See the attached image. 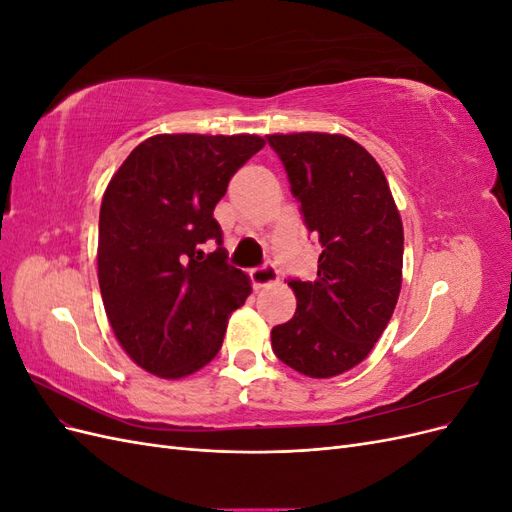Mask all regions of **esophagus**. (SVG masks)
<instances>
[{
    "label": "esophagus",
    "mask_w": 512,
    "mask_h": 512,
    "mask_svg": "<svg viewBox=\"0 0 512 512\" xmlns=\"http://www.w3.org/2000/svg\"><path fill=\"white\" fill-rule=\"evenodd\" d=\"M250 277H252L254 288H267L277 282V269L271 265V262H265V265L252 269Z\"/></svg>",
    "instance_id": "34e87169"
}]
</instances>
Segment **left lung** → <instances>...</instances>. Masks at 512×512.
<instances>
[{
    "label": "left lung",
    "instance_id": "1",
    "mask_svg": "<svg viewBox=\"0 0 512 512\" xmlns=\"http://www.w3.org/2000/svg\"><path fill=\"white\" fill-rule=\"evenodd\" d=\"M307 230L316 282L290 280L297 312L271 331L277 359L309 378L359 365L389 324L401 290L404 226L371 153L344 134H269Z\"/></svg>",
    "mask_w": 512,
    "mask_h": 512
}]
</instances>
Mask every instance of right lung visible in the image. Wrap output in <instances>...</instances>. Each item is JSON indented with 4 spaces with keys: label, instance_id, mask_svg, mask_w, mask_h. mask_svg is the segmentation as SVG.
<instances>
[{
    "label": "right lung",
    "instance_id": "add662e5",
    "mask_svg": "<svg viewBox=\"0 0 512 512\" xmlns=\"http://www.w3.org/2000/svg\"><path fill=\"white\" fill-rule=\"evenodd\" d=\"M265 147L256 134H158L119 166L100 207L98 282L130 359L177 380L220 352L228 318L250 297L230 267L213 209L230 177ZM205 244L216 250L205 255Z\"/></svg>",
    "mask_w": 512,
    "mask_h": 512
}]
</instances>
